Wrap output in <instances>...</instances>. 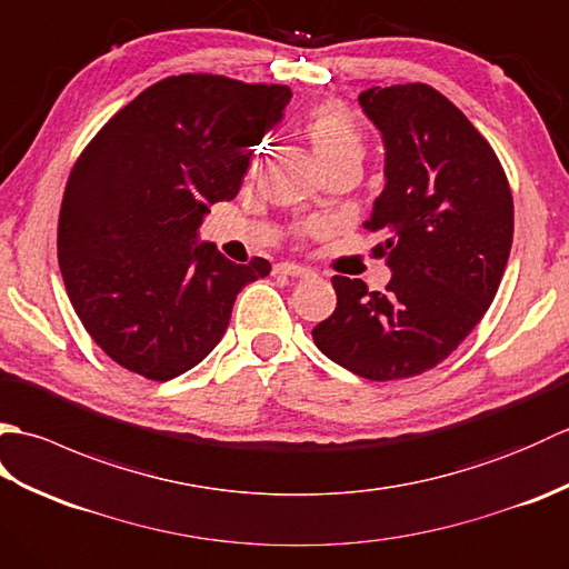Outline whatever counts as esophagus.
I'll list each match as a JSON object with an SVG mask.
<instances>
[{
	"instance_id": "esophagus-1",
	"label": "esophagus",
	"mask_w": 569,
	"mask_h": 569,
	"mask_svg": "<svg viewBox=\"0 0 569 569\" xmlns=\"http://www.w3.org/2000/svg\"><path fill=\"white\" fill-rule=\"evenodd\" d=\"M273 273L293 276V278H310V276H316V273H312V269H306V266H298V263H288V261L276 263V266H273Z\"/></svg>"
}]
</instances>
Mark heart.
<instances>
[{"instance_id":"b5f03b06","label":"heart","mask_w":569,"mask_h":569,"mask_svg":"<svg viewBox=\"0 0 569 569\" xmlns=\"http://www.w3.org/2000/svg\"><path fill=\"white\" fill-rule=\"evenodd\" d=\"M303 129L320 166L342 159L359 161L365 153V139H361L357 119L342 102L330 100L312 107Z\"/></svg>"}]
</instances>
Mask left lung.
<instances>
[{"label":"left lung","instance_id":"8db88e82","mask_svg":"<svg viewBox=\"0 0 569 569\" xmlns=\"http://www.w3.org/2000/svg\"><path fill=\"white\" fill-rule=\"evenodd\" d=\"M359 104L381 131L386 186L369 232L391 281L369 291L335 276L337 308L312 330L335 365L369 381L438 367L485 318L513 241V198L489 141L430 84L369 88Z\"/></svg>","mask_w":569,"mask_h":569}]
</instances>
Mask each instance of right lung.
Returning <instances> with one entry per match:
<instances>
[{"instance_id": "add662e5", "label": "right lung", "mask_w": 569, "mask_h": 569, "mask_svg": "<svg viewBox=\"0 0 569 569\" xmlns=\"http://www.w3.org/2000/svg\"><path fill=\"white\" fill-rule=\"evenodd\" d=\"M291 88L188 72L151 84L72 166L58 263L84 330L107 357L168 381L208 357L237 293L271 263H234L198 241L210 204L232 200L253 147Z\"/></svg>"}]
</instances>
